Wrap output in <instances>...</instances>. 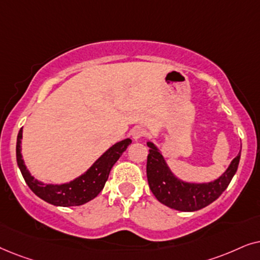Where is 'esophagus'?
Here are the masks:
<instances>
[{"label": "esophagus", "mask_w": 260, "mask_h": 260, "mask_svg": "<svg viewBox=\"0 0 260 260\" xmlns=\"http://www.w3.org/2000/svg\"><path fill=\"white\" fill-rule=\"evenodd\" d=\"M131 133H132L133 139L138 140V139H140V138L145 137V134H146V131H145L143 127H134Z\"/></svg>", "instance_id": "obj_1"}]
</instances>
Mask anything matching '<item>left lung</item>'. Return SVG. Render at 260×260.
<instances>
[{
    "label": "left lung",
    "instance_id": "8db88e82",
    "mask_svg": "<svg viewBox=\"0 0 260 260\" xmlns=\"http://www.w3.org/2000/svg\"><path fill=\"white\" fill-rule=\"evenodd\" d=\"M147 146L150 147V153L147 155L146 172L151 191L162 205L181 212L200 210L219 199L231 183L240 161L239 152L227 170L215 181L189 183L176 177L153 143L148 141Z\"/></svg>",
    "mask_w": 260,
    "mask_h": 260
}]
</instances>
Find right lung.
I'll return each instance as SVG.
<instances>
[{"mask_svg": "<svg viewBox=\"0 0 260 260\" xmlns=\"http://www.w3.org/2000/svg\"><path fill=\"white\" fill-rule=\"evenodd\" d=\"M21 139L22 128L17 134L16 161L27 185L41 200L46 201L47 203H51L53 206L60 207L82 206L95 199L102 191L113 165L126 151L128 145L132 143V140L127 138V139L113 145L90 166L84 174L75 178L74 181L64 183V184H45L34 178L30 172L27 170L21 154Z\"/></svg>", "mask_w": 260, "mask_h": 260, "instance_id": "add662e5", "label": "right lung"}]
</instances>
